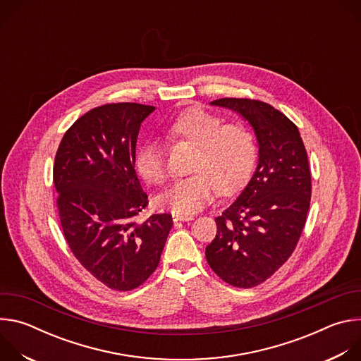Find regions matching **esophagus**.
Segmentation results:
<instances>
[{"mask_svg":"<svg viewBox=\"0 0 361 361\" xmlns=\"http://www.w3.org/2000/svg\"><path fill=\"white\" fill-rule=\"evenodd\" d=\"M194 217L191 214H173L174 221H191Z\"/></svg>","mask_w":361,"mask_h":361,"instance_id":"34e87169","label":"esophagus"}]
</instances>
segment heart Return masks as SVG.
Here are the masks:
<instances>
[{"instance_id":"1","label":"heart","mask_w":361,"mask_h":361,"mask_svg":"<svg viewBox=\"0 0 361 361\" xmlns=\"http://www.w3.org/2000/svg\"><path fill=\"white\" fill-rule=\"evenodd\" d=\"M167 133L197 145L191 164L194 173L177 178L159 197L164 209L177 214L201 210L212 201L217 187L221 192L238 190L254 170L255 138L244 124H224L221 117L192 107L170 121ZM135 166L147 181L163 183L167 176L163 142L157 138L145 141L137 152Z\"/></svg>"}]
</instances>
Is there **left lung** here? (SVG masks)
<instances>
[{"mask_svg":"<svg viewBox=\"0 0 361 361\" xmlns=\"http://www.w3.org/2000/svg\"><path fill=\"white\" fill-rule=\"evenodd\" d=\"M238 114L252 130L259 159L250 181L216 217L205 259L226 283L250 288L271 277L294 251L310 207L312 174L298 128L262 101L210 102Z\"/></svg>","mask_w":361,"mask_h":361,"instance_id":"8db88e82","label":"left lung"}]
</instances>
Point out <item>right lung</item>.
<instances>
[{
  "mask_svg": "<svg viewBox=\"0 0 361 361\" xmlns=\"http://www.w3.org/2000/svg\"><path fill=\"white\" fill-rule=\"evenodd\" d=\"M156 107L118 102L90 110L64 134L54 163L57 205L77 260L102 284L128 291L157 269L170 214L135 217L148 205L135 166L141 123Z\"/></svg>",
  "mask_w": 361,
  "mask_h": 361,
  "instance_id": "obj_1",
  "label": "right lung"
}]
</instances>
